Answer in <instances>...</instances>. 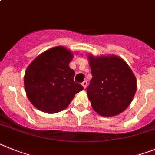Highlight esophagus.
<instances>
[{
	"instance_id": "obj_1",
	"label": "esophagus",
	"mask_w": 155,
	"mask_h": 155,
	"mask_svg": "<svg viewBox=\"0 0 155 155\" xmlns=\"http://www.w3.org/2000/svg\"><path fill=\"white\" fill-rule=\"evenodd\" d=\"M82 86H83L84 88H86V87H87V81H83V83H82Z\"/></svg>"
}]
</instances>
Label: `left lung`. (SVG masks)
Instances as JSON below:
<instances>
[{
    "label": "left lung",
    "mask_w": 155,
    "mask_h": 155,
    "mask_svg": "<svg viewBox=\"0 0 155 155\" xmlns=\"http://www.w3.org/2000/svg\"><path fill=\"white\" fill-rule=\"evenodd\" d=\"M92 79L87 92L93 109L104 117L119 115L137 91V79L127 63L115 55L88 56Z\"/></svg>",
    "instance_id": "left-lung-1"
}]
</instances>
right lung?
Masks as SVG:
<instances>
[{"label": "right lung", "mask_w": 155, "mask_h": 155, "mask_svg": "<svg viewBox=\"0 0 155 155\" xmlns=\"http://www.w3.org/2000/svg\"><path fill=\"white\" fill-rule=\"evenodd\" d=\"M73 54L58 46L43 52L27 67L24 85L27 97L37 109L57 113L65 109L75 94L83 90L74 82L75 71L69 67Z\"/></svg>", "instance_id": "obj_1"}]
</instances>
